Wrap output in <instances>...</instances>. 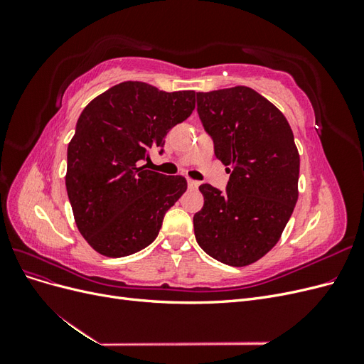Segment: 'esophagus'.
Listing matches in <instances>:
<instances>
[{
	"label": "esophagus",
	"instance_id": "obj_1",
	"mask_svg": "<svg viewBox=\"0 0 364 364\" xmlns=\"http://www.w3.org/2000/svg\"><path fill=\"white\" fill-rule=\"evenodd\" d=\"M186 182H188V188H190V190H196L197 186L200 185L199 182H197V181H193V179H188V181H186Z\"/></svg>",
	"mask_w": 364,
	"mask_h": 364
}]
</instances>
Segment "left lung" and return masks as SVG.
<instances>
[{"label":"left lung","instance_id":"1","mask_svg":"<svg viewBox=\"0 0 364 364\" xmlns=\"http://www.w3.org/2000/svg\"><path fill=\"white\" fill-rule=\"evenodd\" d=\"M197 112L230 178L226 191L199 186L194 235L214 259L243 267L278 243L297 202L299 153L289 121L247 86L197 92Z\"/></svg>","mask_w":364,"mask_h":364}]
</instances>
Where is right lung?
Wrapping results in <instances>:
<instances>
[{"label": "right lung", "instance_id": "1", "mask_svg": "<svg viewBox=\"0 0 364 364\" xmlns=\"http://www.w3.org/2000/svg\"><path fill=\"white\" fill-rule=\"evenodd\" d=\"M194 105V91L123 82L83 109L68 144L65 183L75 225L94 250L121 258L155 241L186 181L146 170L141 161L151 149L164 151L165 135Z\"/></svg>", "mask_w": 364, "mask_h": 364}]
</instances>
